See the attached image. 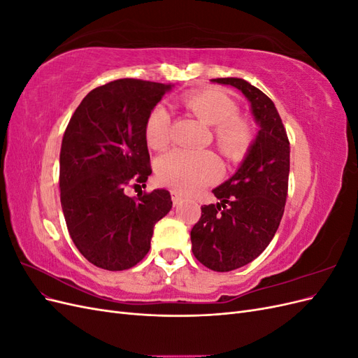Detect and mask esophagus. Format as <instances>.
I'll return each instance as SVG.
<instances>
[{"mask_svg":"<svg viewBox=\"0 0 358 358\" xmlns=\"http://www.w3.org/2000/svg\"><path fill=\"white\" fill-rule=\"evenodd\" d=\"M182 196H180V194H178L176 191H171V201H173V204H175V206H178V204H180L182 203Z\"/></svg>","mask_w":358,"mask_h":358,"instance_id":"obj_1","label":"esophagus"}]
</instances>
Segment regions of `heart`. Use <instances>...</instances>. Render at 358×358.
<instances>
[{
    "label": "heart",
    "mask_w": 358,
    "mask_h": 358,
    "mask_svg": "<svg viewBox=\"0 0 358 358\" xmlns=\"http://www.w3.org/2000/svg\"><path fill=\"white\" fill-rule=\"evenodd\" d=\"M182 104L203 122L212 125L215 145L229 159H241L254 142L248 119L237 115L239 106L231 95L216 88L194 90L182 95ZM171 117L166 107L155 106L145 122V138L152 149L170 143ZM222 166L210 150L175 149L157 162L158 180L182 194L194 192L220 179Z\"/></svg>",
    "instance_id": "1"
}]
</instances>
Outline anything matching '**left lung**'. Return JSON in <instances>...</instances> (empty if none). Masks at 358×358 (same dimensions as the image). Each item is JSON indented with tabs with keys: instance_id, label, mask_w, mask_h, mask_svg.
<instances>
[{
	"instance_id": "1",
	"label": "left lung",
	"mask_w": 358,
	"mask_h": 358,
	"mask_svg": "<svg viewBox=\"0 0 358 358\" xmlns=\"http://www.w3.org/2000/svg\"><path fill=\"white\" fill-rule=\"evenodd\" d=\"M212 80L242 91L259 125L239 170L212 191L221 203L201 206L200 220L191 230L194 257L215 272H231L264 251L282 220L289 140L273 101L264 92L243 79Z\"/></svg>"
}]
</instances>
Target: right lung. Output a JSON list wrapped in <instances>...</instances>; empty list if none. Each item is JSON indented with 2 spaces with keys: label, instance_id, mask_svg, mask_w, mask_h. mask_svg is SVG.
I'll return each mask as SVG.
<instances>
[{
  "label": "right lung",
  "instance_id": "1",
  "mask_svg": "<svg viewBox=\"0 0 358 358\" xmlns=\"http://www.w3.org/2000/svg\"><path fill=\"white\" fill-rule=\"evenodd\" d=\"M171 85L117 79L92 90L62 137L59 189L71 241L94 266L127 270L149 252L154 225L170 212L166 189L128 197L152 173L145 122Z\"/></svg>",
  "mask_w": 358,
  "mask_h": 358
}]
</instances>
